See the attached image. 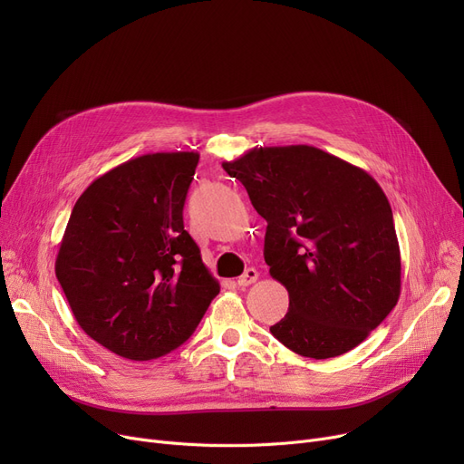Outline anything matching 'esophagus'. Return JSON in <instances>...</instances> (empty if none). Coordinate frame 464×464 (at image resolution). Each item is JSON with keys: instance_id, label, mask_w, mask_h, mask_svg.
Masks as SVG:
<instances>
[{"instance_id": "34e87169", "label": "esophagus", "mask_w": 464, "mask_h": 464, "mask_svg": "<svg viewBox=\"0 0 464 464\" xmlns=\"http://www.w3.org/2000/svg\"><path fill=\"white\" fill-rule=\"evenodd\" d=\"M257 278H259V273L254 269V266H250V269H246V271H245V275L238 276L237 284H238V285H242V287H246V285L254 284Z\"/></svg>"}]
</instances>
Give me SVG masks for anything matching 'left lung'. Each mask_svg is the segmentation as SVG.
I'll return each instance as SVG.
<instances>
[{"instance_id":"obj_1","label":"left lung","mask_w":464,"mask_h":464,"mask_svg":"<svg viewBox=\"0 0 464 464\" xmlns=\"http://www.w3.org/2000/svg\"><path fill=\"white\" fill-rule=\"evenodd\" d=\"M222 167L266 219L265 263L289 294L271 333L312 359L359 346L401 297L399 240L380 184L308 144L261 146Z\"/></svg>"}]
</instances>
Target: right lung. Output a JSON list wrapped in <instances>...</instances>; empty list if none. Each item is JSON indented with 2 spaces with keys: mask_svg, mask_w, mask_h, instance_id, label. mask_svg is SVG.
Segmentation results:
<instances>
[{
  "mask_svg": "<svg viewBox=\"0 0 464 464\" xmlns=\"http://www.w3.org/2000/svg\"><path fill=\"white\" fill-rule=\"evenodd\" d=\"M198 161V152L130 160L95 179L69 216L58 282L81 329L120 357L177 350L219 294L182 219Z\"/></svg>",
  "mask_w": 464,
  "mask_h": 464,
  "instance_id": "add662e5",
  "label": "right lung"
}]
</instances>
